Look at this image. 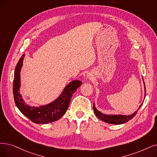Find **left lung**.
<instances>
[{
  "label": "left lung",
  "mask_w": 157,
  "mask_h": 157,
  "mask_svg": "<svg viewBox=\"0 0 157 157\" xmlns=\"http://www.w3.org/2000/svg\"><path fill=\"white\" fill-rule=\"evenodd\" d=\"M144 86H145V84H144ZM144 90H145V96H146V87H144ZM145 96H144V98H145ZM142 105L139 106V109H140ZM93 108H94V112L95 115H96V116L99 119H101V121H103L105 122H107V123L112 124H121L125 123V122L129 121V120H131L132 118H133L135 117V115L137 114V111H138V110H137L133 113L129 115H106V114L101 113L99 110H98L96 108H95V106L94 103L93 105Z\"/></svg>",
  "instance_id": "left-lung-1"
}]
</instances>
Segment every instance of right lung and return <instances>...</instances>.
Returning a JSON list of instances; mask_svg holds the SVG:
<instances>
[{"label":"right lung","mask_w":157,"mask_h":157,"mask_svg":"<svg viewBox=\"0 0 157 157\" xmlns=\"http://www.w3.org/2000/svg\"><path fill=\"white\" fill-rule=\"evenodd\" d=\"M24 54L17 64L13 79V96L15 103L19 110L25 116L36 124H47L59 119L67 112L73 94L82 84L79 80H74L67 85L59 96L52 103L39 107L30 106L25 104L20 94V71H21Z\"/></svg>","instance_id":"obj_1"}]
</instances>
